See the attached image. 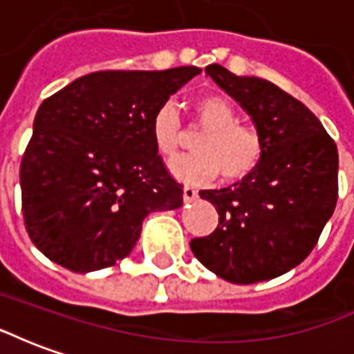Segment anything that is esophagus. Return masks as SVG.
Segmentation results:
<instances>
[{"mask_svg": "<svg viewBox=\"0 0 354 354\" xmlns=\"http://www.w3.org/2000/svg\"><path fill=\"white\" fill-rule=\"evenodd\" d=\"M197 197H199L197 189H195V187H189V185H185V187H184V201H185V203H192V201H195Z\"/></svg>", "mask_w": 354, "mask_h": 354, "instance_id": "esophagus-1", "label": "esophagus"}]
</instances>
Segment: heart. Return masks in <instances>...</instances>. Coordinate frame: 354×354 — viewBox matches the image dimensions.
<instances>
[{"mask_svg": "<svg viewBox=\"0 0 354 354\" xmlns=\"http://www.w3.org/2000/svg\"><path fill=\"white\" fill-rule=\"evenodd\" d=\"M195 113L207 134L197 144V153L170 165L172 174L201 184L214 180L220 172L225 182H241L260 167L266 155V140L256 127L237 123L239 113L227 98L207 94L195 102ZM151 140L162 159H174L182 147V123L172 104H162L151 119Z\"/></svg>", "mask_w": 354, "mask_h": 354, "instance_id": "b5f03b06", "label": "heart"}]
</instances>
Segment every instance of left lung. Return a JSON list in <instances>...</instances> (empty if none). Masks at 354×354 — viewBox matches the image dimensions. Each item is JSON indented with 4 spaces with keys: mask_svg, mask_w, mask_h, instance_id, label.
<instances>
[{
    "mask_svg": "<svg viewBox=\"0 0 354 354\" xmlns=\"http://www.w3.org/2000/svg\"><path fill=\"white\" fill-rule=\"evenodd\" d=\"M205 72L252 117L266 155L245 180L199 192L220 218L208 237L189 246L223 281H269L311 254L334 214L337 147L311 109L271 81L235 75L220 64Z\"/></svg>",
    "mask_w": 354,
    "mask_h": 354,
    "instance_id": "left-lung-1",
    "label": "left lung"
}]
</instances>
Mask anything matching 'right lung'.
<instances>
[{"instance_id": "add662e5", "label": "right lung", "mask_w": 354, "mask_h": 354, "mask_svg": "<svg viewBox=\"0 0 354 354\" xmlns=\"http://www.w3.org/2000/svg\"><path fill=\"white\" fill-rule=\"evenodd\" d=\"M201 73L94 72L37 109L20 162L22 214L32 243L73 273L115 266L132 252L149 212L182 207L151 140V119Z\"/></svg>"}]
</instances>
